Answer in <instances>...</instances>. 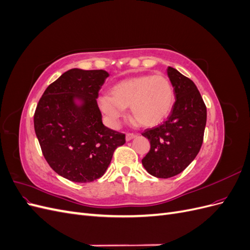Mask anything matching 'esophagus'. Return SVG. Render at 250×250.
I'll return each mask as SVG.
<instances>
[{
	"label": "esophagus",
	"instance_id": "1",
	"mask_svg": "<svg viewBox=\"0 0 250 250\" xmlns=\"http://www.w3.org/2000/svg\"><path fill=\"white\" fill-rule=\"evenodd\" d=\"M135 137H137V134H135V133L128 132V133H126V141H130V140H132Z\"/></svg>",
	"mask_w": 250,
	"mask_h": 250
}]
</instances>
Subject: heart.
<instances>
[{"instance_id":"1","label":"heart","mask_w":250,"mask_h":250,"mask_svg":"<svg viewBox=\"0 0 250 250\" xmlns=\"http://www.w3.org/2000/svg\"><path fill=\"white\" fill-rule=\"evenodd\" d=\"M175 94L170 80L164 75H141L119 81L108 94L98 99L99 108L111 125H117L125 107L131 117L145 127L162 123L172 110Z\"/></svg>"}]
</instances>
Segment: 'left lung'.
I'll return each instance as SVG.
<instances>
[{
  "label": "left lung",
  "mask_w": 250,
  "mask_h": 250,
  "mask_svg": "<svg viewBox=\"0 0 250 250\" xmlns=\"http://www.w3.org/2000/svg\"><path fill=\"white\" fill-rule=\"evenodd\" d=\"M167 74L175 92V103L167 121L142 133L150 142L142 164L157 178L175 176L194 161L207 124V106L195 83L174 67L169 66Z\"/></svg>",
  "instance_id": "left-lung-1"
}]
</instances>
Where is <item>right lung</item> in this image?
Wrapping results in <instances>:
<instances>
[{
  "label": "right lung",
  "mask_w": 250,
  "mask_h": 250,
  "mask_svg": "<svg viewBox=\"0 0 250 250\" xmlns=\"http://www.w3.org/2000/svg\"><path fill=\"white\" fill-rule=\"evenodd\" d=\"M108 76L103 70L66 71L44 90L34 112L35 133L47 163L74 183L100 178L115 150L125 143L124 133L103 125L97 104Z\"/></svg>",
  "instance_id": "obj_1"
}]
</instances>
